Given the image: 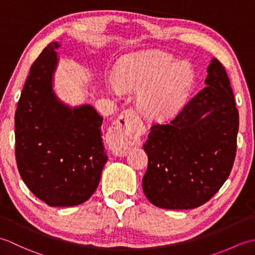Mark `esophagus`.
Segmentation results:
<instances>
[{"label":"esophagus","mask_w":255,"mask_h":255,"mask_svg":"<svg viewBox=\"0 0 255 255\" xmlns=\"http://www.w3.org/2000/svg\"><path fill=\"white\" fill-rule=\"evenodd\" d=\"M143 128L136 113L132 110L124 111L107 133V141L113 152L118 156L126 155L132 145L139 143Z\"/></svg>","instance_id":"34e87169"}]
</instances>
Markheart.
Returning a JSON list of instances; mask_svg holds the SVG:
<instances>
[{
	"instance_id": "heart-1",
	"label": "heart",
	"mask_w": 255,
	"mask_h": 255,
	"mask_svg": "<svg viewBox=\"0 0 255 255\" xmlns=\"http://www.w3.org/2000/svg\"><path fill=\"white\" fill-rule=\"evenodd\" d=\"M195 75L192 67L169 53L148 51L122 59L115 83L122 91H138L137 103L145 115L165 119L176 115L191 94Z\"/></svg>"
}]
</instances>
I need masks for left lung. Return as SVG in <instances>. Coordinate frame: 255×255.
<instances>
[{
  "mask_svg": "<svg viewBox=\"0 0 255 255\" xmlns=\"http://www.w3.org/2000/svg\"><path fill=\"white\" fill-rule=\"evenodd\" d=\"M206 88L165 125H153L143 149L144 195L156 207L193 209L224 185L234 165L239 113L225 68L213 58Z\"/></svg>",
  "mask_w": 255,
  "mask_h": 255,
  "instance_id": "1",
  "label": "left lung"
}]
</instances>
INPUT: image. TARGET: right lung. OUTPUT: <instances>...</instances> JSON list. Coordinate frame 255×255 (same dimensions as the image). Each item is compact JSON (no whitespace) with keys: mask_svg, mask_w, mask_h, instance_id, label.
Instances as JSON below:
<instances>
[{"mask_svg":"<svg viewBox=\"0 0 255 255\" xmlns=\"http://www.w3.org/2000/svg\"><path fill=\"white\" fill-rule=\"evenodd\" d=\"M60 46L50 42L29 70L15 113V154L37 198L51 207H71L93 195L108 158L103 117L90 104L70 107L53 91Z\"/></svg>","mask_w":255,"mask_h":255,"instance_id":"add662e5","label":"right lung"}]
</instances>
